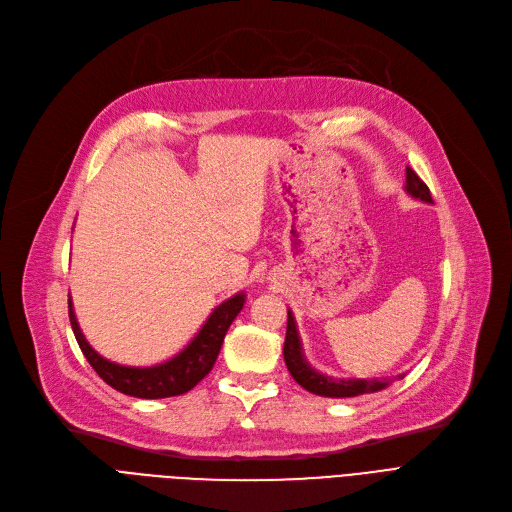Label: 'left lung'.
<instances>
[{
	"label": "left lung",
	"mask_w": 512,
	"mask_h": 512,
	"mask_svg": "<svg viewBox=\"0 0 512 512\" xmlns=\"http://www.w3.org/2000/svg\"><path fill=\"white\" fill-rule=\"evenodd\" d=\"M405 191L425 203H432V195H429L427 184L415 174L413 168H407V184ZM284 361L290 371V375L297 380L305 390L317 394V396H328V398H348V396H359V394H369V392H380L390 386L388 380H336L330 378V375H324L315 371L305 355H303V346L301 338L297 332V321H294L292 311H288V324H286V340H284ZM402 378V375H398Z\"/></svg>",
	"instance_id": "8db88e82"
}]
</instances>
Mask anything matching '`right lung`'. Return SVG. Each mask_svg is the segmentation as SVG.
<instances>
[{
  "instance_id": "right-lung-1",
  "label": "right lung",
  "mask_w": 512,
  "mask_h": 512,
  "mask_svg": "<svg viewBox=\"0 0 512 512\" xmlns=\"http://www.w3.org/2000/svg\"><path fill=\"white\" fill-rule=\"evenodd\" d=\"M242 305H245V294L238 292L213 309L199 334L178 355L151 367H126L103 359L85 340L83 332H80L70 299L68 315L80 351H83V355L105 384H110L114 390L134 398H168L193 390L211 371L215 359L220 355L224 336L234 317L240 313Z\"/></svg>"
}]
</instances>
